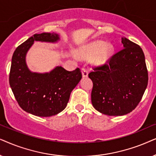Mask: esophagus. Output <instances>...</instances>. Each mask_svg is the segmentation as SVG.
<instances>
[{
	"mask_svg": "<svg viewBox=\"0 0 156 156\" xmlns=\"http://www.w3.org/2000/svg\"><path fill=\"white\" fill-rule=\"evenodd\" d=\"M82 74H83V77H87L88 75V70L86 68H82Z\"/></svg>",
	"mask_w": 156,
	"mask_h": 156,
	"instance_id": "obj_1",
	"label": "esophagus"
}]
</instances>
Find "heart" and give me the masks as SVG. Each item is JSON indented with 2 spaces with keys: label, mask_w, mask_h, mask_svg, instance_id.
<instances>
[{
  "label": "heart",
  "mask_w": 156,
  "mask_h": 156,
  "mask_svg": "<svg viewBox=\"0 0 156 156\" xmlns=\"http://www.w3.org/2000/svg\"><path fill=\"white\" fill-rule=\"evenodd\" d=\"M113 51V47L111 44L104 45V43L102 41H97L80 49L78 55L83 58H90L97 53L95 61L101 63L109 58Z\"/></svg>",
  "instance_id": "obj_1"
}]
</instances>
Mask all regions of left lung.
<instances>
[{
	"label": "left lung",
	"instance_id": "left-lung-1",
	"mask_svg": "<svg viewBox=\"0 0 156 156\" xmlns=\"http://www.w3.org/2000/svg\"><path fill=\"white\" fill-rule=\"evenodd\" d=\"M123 48L105 63L93 67L91 101L98 111L108 115H123L137 107L148 81L145 55L141 48L122 38Z\"/></svg>",
	"mask_w": 156,
	"mask_h": 156
}]
</instances>
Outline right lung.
<instances>
[{
    "label": "right lung",
    "mask_w": 156,
    "mask_h": 156,
    "mask_svg": "<svg viewBox=\"0 0 156 156\" xmlns=\"http://www.w3.org/2000/svg\"><path fill=\"white\" fill-rule=\"evenodd\" d=\"M54 33L34 34L18 45L12 57L9 83L16 101L23 110L33 115L50 117L66 108L71 91L82 78L79 68L73 71L61 66L47 73H31L26 63L27 51L35 41L55 42Z\"/></svg>",
    "instance_id": "right-lung-1"
}]
</instances>
